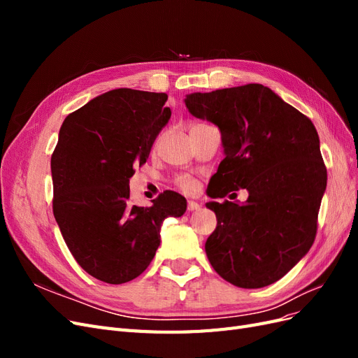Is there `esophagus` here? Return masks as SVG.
I'll return each mask as SVG.
<instances>
[{
  "instance_id": "obj_1",
  "label": "esophagus",
  "mask_w": 358,
  "mask_h": 358,
  "mask_svg": "<svg viewBox=\"0 0 358 358\" xmlns=\"http://www.w3.org/2000/svg\"><path fill=\"white\" fill-rule=\"evenodd\" d=\"M201 208V206L197 203V201H188V210H191V212H194V210H199Z\"/></svg>"
}]
</instances>
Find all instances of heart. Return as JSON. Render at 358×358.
Listing matches in <instances>:
<instances>
[{
  "mask_svg": "<svg viewBox=\"0 0 358 358\" xmlns=\"http://www.w3.org/2000/svg\"><path fill=\"white\" fill-rule=\"evenodd\" d=\"M179 187L183 191H194V189H196V182L191 180V179H187V178H182L179 180Z\"/></svg>",
  "mask_w": 358,
  "mask_h": 358,
  "instance_id": "b5f03b06",
  "label": "heart"
}]
</instances>
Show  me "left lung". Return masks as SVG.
Segmentation results:
<instances>
[{
	"instance_id": "1",
	"label": "left lung",
	"mask_w": 358,
	"mask_h": 358,
	"mask_svg": "<svg viewBox=\"0 0 358 358\" xmlns=\"http://www.w3.org/2000/svg\"><path fill=\"white\" fill-rule=\"evenodd\" d=\"M185 106L221 131L225 158L208 196L222 199L241 188L249 194L245 203H206L218 220L206 255L215 272L236 287L276 282L315 241L327 187L315 127L258 83L188 94Z\"/></svg>"
}]
</instances>
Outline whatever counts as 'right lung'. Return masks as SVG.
Wrapping results in <instances>:
<instances>
[{
	"mask_svg": "<svg viewBox=\"0 0 358 358\" xmlns=\"http://www.w3.org/2000/svg\"><path fill=\"white\" fill-rule=\"evenodd\" d=\"M167 94L119 88L70 113L50 159L53 215L76 262L107 284L142 275L159 246L169 216L187 200L164 191L150 208L129 203L134 166L146 162L169 122Z\"/></svg>",
	"mask_w": 358,
	"mask_h": 358,
	"instance_id": "add662e5",
	"label": "right lung"
}]
</instances>
